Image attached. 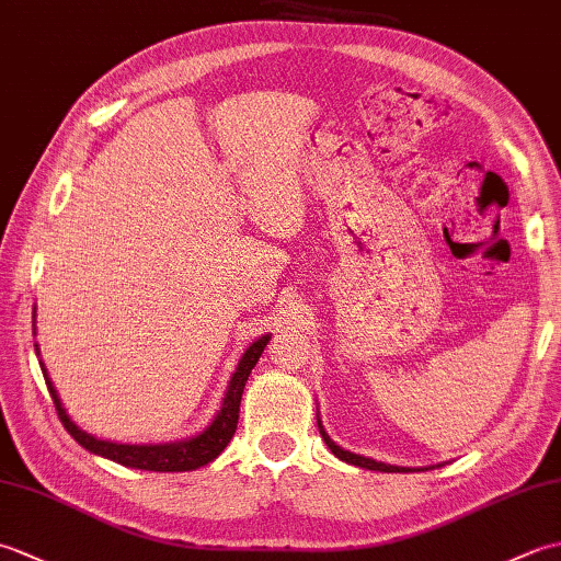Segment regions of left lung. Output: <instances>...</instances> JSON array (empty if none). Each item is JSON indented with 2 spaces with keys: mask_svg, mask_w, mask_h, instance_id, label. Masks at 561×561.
Wrapping results in <instances>:
<instances>
[{
  "mask_svg": "<svg viewBox=\"0 0 561 561\" xmlns=\"http://www.w3.org/2000/svg\"><path fill=\"white\" fill-rule=\"evenodd\" d=\"M318 426H320V422H318ZM320 436H323V440L328 444V448L335 453V456L340 458V460H344V462H352V465H359V468H366V470H380V472H408L404 468H398V465H386V462H376V460H371V458H364V456H356V453H350V450H342L335 440H332L328 434H325V428L320 426Z\"/></svg>",
  "mask_w": 561,
  "mask_h": 561,
  "instance_id": "left-lung-1",
  "label": "left lung"
}]
</instances>
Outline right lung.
Here are the masks:
<instances>
[{
  "label": "right lung",
  "mask_w": 561,
  "mask_h": 561,
  "mask_svg": "<svg viewBox=\"0 0 561 561\" xmlns=\"http://www.w3.org/2000/svg\"><path fill=\"white\" fill-rule=\"evenodd\" d=\"M270 335L255 340L250 347L245 350V354L238 362L236 374L231 376L229 390H226V398L221 410L214 416V422L205 428V432L187 438V440H175V444H161V446H129V444H113V440H101L96 436H91L87 432L69 420L62 402L57 398V390L53 388L50 378H47L45 366L43 376L47 390H50V398L55 402V410L59 422L65 424V428L69 432V436L81 444L87 450L96 453V456L111 458L121 465H127V468H137V470H153V472H185V470H197L202 465L211 462L219 453L229 446V440L236 434V424H238V412H241V396L245 388V380L253 371V366L257 364L262 350L267 347ZM38 347V344H35Z\"/></svg>",
  "instance_id": "obj_1"
}]
</instances>
